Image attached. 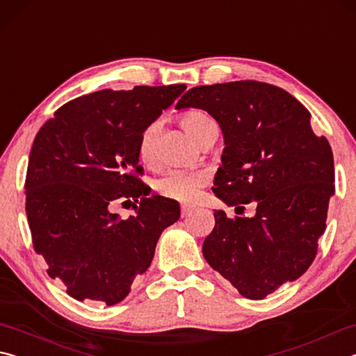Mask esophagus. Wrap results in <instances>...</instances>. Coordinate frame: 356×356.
<instances>
[{
  "label": "esophagus",
  "instance_id": "esophagus-1",
  "mask_svg": "<svg viewBox=\"0 0 356 356\" xmlns=\"http://www.w3.org/2000/svg\"><path fill=\"white\" fill-rule=\"evenodd\" d=\"M191 212H193V209L190 206L180 207V215H182V216H188Z\"/></svg>",
  "mask_w": 356,
  "mask_h": 356
}]
</instances>
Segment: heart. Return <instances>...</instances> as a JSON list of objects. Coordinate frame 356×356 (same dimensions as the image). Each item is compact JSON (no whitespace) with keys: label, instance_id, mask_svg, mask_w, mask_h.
<instances>
[{"label":"heart","instance_id":"b5f03b06","mask_svg":"<svg viewBox=\"0 0 356 356\" xmlns=\"http://www.w3.org/2000/svg\"><path fill=\"white\" fill-rule=\"evenodd\" d=\"M180 124L193 140L202 143L212 134H218V125L215 120L202 110H188L180 116ZM159 134L160 124L154 122L147 124L143 129L138 138L136 154L144 166H154L156 161V147H159ZM209 182L207 172L204 171H191V170H171L165 172L163 176L155 180V190L159 195L168 200H174L179 202H191L195 201L201 190Z\"/></svg>","mask_w":356,"mask_h":356}]
</instances>
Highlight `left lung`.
<instances>
[{
    "label": "left lung",
    "mask_w": 356,
    "mask_h": 356,
    "mask_svg": "<svg viewBox=\"0 0 356 356\" xmlns=\"http://www.w3.org/2000/svg\"><path fill=\"white\" fill-rule=\"evenodd\" d=\"M190 106L213 116L225 136L215 195L237 209L257 204L252 218L215 210L202 254L243 297L262 300L300 278L317 254L334 195L330 143L293 95L268 83L191 88L176 108Z\"/></svg>",
    "instance_id": "obj_1"
}]
</instances>
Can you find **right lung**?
<instances>
[{
	"instance_id": "1",
	"label": "right lung",
	"mask_w": 356,
	"mask_h": 356,
	"mask_svg": "<svg viewBox=\"0 0 356 356\" xmlns=\"http://www.w3.org/2000/svg\"><path fill=\"white\" fill-rule=\"evenodd\" d=\"M186 89L185 84L104 89L67 102L42 125L25 180L33 246L75 300L116 305L152 262L179 202L147 196L136 144L143 129ZM134 201L120 220L109 207ZM124 204V202H122Z\"/></svg>"
}]
</instances>
